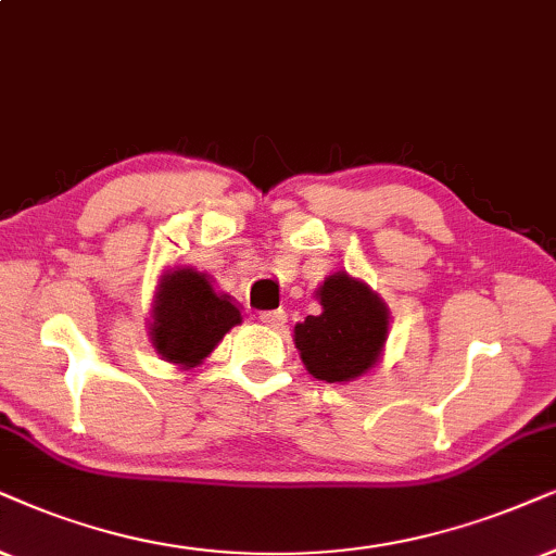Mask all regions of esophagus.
<instances>
[{"instance_id": "34e87169", "label": "esophagus", "mask_w": 556, "mask_h": 556, "mask_svg": "<svg viewBox=\"0 0 556 556\" xmlns=\"http://www.w3.org/2000/svg\"><path fill=\"white\" fill-rule=\"evenodd\" d=\"M258 320L269 328H282L287 323V315H285V311H264V313H258Z\"/></svg>"}]
</instances>
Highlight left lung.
<instances>
[{"label":"left lung","mask_w":556,"mask_h":556,"mask_svg":"<svg viewBox=\"0 0 556 556\" xmlns=\"http://www.w3.org/2000/svg\"><path fill=\"white\" fill-rule=\"evenodd\" d=\"M323 311L294 326V346L315 379L351 382L367 375L388 341V305L367 282L336 271L318 287Z\"/></svg>","instance_id":"1"}]
</instances>
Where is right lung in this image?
<instances>
[{"instance_id": "add662e5", "label": "right lung", "mask_w": 556, "mask_h": 556, "mask_svg": "<svg viewBox=\"0 0 556 556\" xmlns=\"http://www.w3.org/2000/svg\"><path fill=\"white\" fill-rule=\"evenodd\" d=\"M151 318L156 354L189 369L205 362L223 336L241 323V311L228 294L213 290L207 274L179 266L161 277Z\"/></svg>"}]
</instances>
